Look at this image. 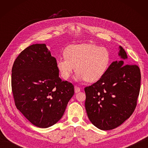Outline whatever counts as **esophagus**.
I'll list each match as a JSON object with an SVG mask.
<instances>
[{
  "label": "esophagus",
  "mask_w": 148,
  "mask_h": 148,
  "mask_svg": "<svg viewBox=\"0 0 148 148\" xmlns=\"http://www.w3.org/2000/svg\"><path fill=\"white\" fill-rule=\"evenodd\" d=\"M74 91H75V93L79 92L80 91V88L78 87L77 86H74Z\"/></svg>",
  "instance_id": "esophagus-1"
}]
</instances>
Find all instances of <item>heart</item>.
I'll use <instances>...</instances> for the list:
<instances>
[{"label":"heart","mask_w":148,"mask_h":148,"mask_svg":"<svg viewBox=\"0 0 148 148\" xmlns=\"http://www.w3.org/2000/svg\"><path fill=\"white\" fill-rule=\"evenodd\" d=\"M65 57H59L56 65L63 79H68L75 71L79 80L93 83L105 74L110 64L109 50L94 44L84 43L69 46L64 51Z\"/></svg>","instance_id":"obj_1"}]
</instances>
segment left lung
Listing matches in <instances>:
<instances>
[{"instance_id":"8db88e82","label":"left lung","mask_w":148,"mask_h":148,"mask_svg":"<svg viewBox=\"0 0 148 148\" xmlns=\"http://www.w3.org/2000/svg\"><path fill=\"white\" fill-rule=\"evenodd\" d=\"M119 56L127 58L119 46ZM140 71L137 65L113 62L102 77L84 88L85 108L90 121L102 130L114 129L132 114L140 88Z\"/></svg>"}]
</instances>
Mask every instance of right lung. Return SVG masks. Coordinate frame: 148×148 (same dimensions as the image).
<instances>
[{"label":"right lung","instance_id":"right-lung-1","mask_svg":"<svg viewBox=\"0 0 148 148\" xmlns=\"http://www.w3.org/2000/svg\"><path fill=\"white\" fill-rule=\"evenodd\" d=\"M56 62L45 44H35L22 51L12 65L15 106L39 128L56 123L74 94L73 84L60 78Z\"/></svg>","mask_w":148,"mask_h":148}]
</instances>
